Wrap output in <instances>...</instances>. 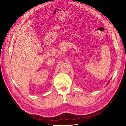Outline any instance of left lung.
Here are the masks:
<instances>
[{"instance_id": "1", "label": "left lung", "mask_w": 126, "mask_h": 126, "mask_svg": "<svg viewBox=\"0 0 126 126\" xmlns=\"http://www.w3.org/2000/svg\"><path fill=\"white\" fill-rule=\"evenodd\" d=\"M109 82H108V83H107V84H108V83H109ZM107 85H106V86H107Z\"/></svg>"}]
</instances>
